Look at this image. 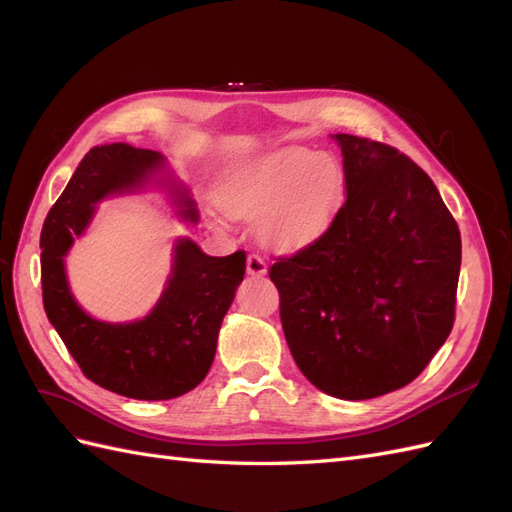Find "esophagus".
Instances as JSON below:
<instances>
[{
	"mask_svg": "<svg viewBox=\"0 0 512 512\" xmlns=\"http://www.w3.org/2000/svg\"><path fill=\"white\" fill-rule=\"evenodd\" d=\"M247 273H250V275H265L267 273L265 258H260L258 254L247 256Z\"/></svg>",
	"mask_w": 512,
	"mask_h": 512,
	"instance_id": "obj_1",
	"label": "esophagus"
}]
</instances>
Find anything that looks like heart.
Here are the masks:
<instances>
[{"label":"heart","instance_id":"1","mask_svg":"<svg viewBox=\"0 0 512 512\" xmlns=\"http://www.w3.org/2000/svg\"><path fill=\"white\" fill-rule=\"evenodd\" d=\"M342 200V168L301 147L275 151L235 168L215 194V205L224 215L258 222L260 239L282 252L318 239Z\"/></svg>","mask_w":512,"mask_h":512}]
</instances>
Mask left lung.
Listing matches in <instances>:
<instances>
[{
  "label": "left lung",
  "instance_id": "obj_1",
  "mask_svg": "<svg viewBox=\"0 0 512 512\" xmlns=\"http://www.w3.org/2000/svg\"><path fill=\"white\" fill-rule=\"evenodd\" d=\"M346 203L269 269L288 348L322 393L361 401L410 384L455 322L457 222L425 170L384 143L335 134Z\"/></svg>",
  "mask_w": 512,
  "mask_h": 512
}]
</instances>
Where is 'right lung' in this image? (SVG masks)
I'll return each mask as SVG.
<instances>
[{"mask_svg": "<svg viewBox=\"0 0 512 512\" xmlns=\"http://www.w3.org/2000/svg\"><path fill=\"white\" fill-rule=\"evenodd\" d=\"M164 162L162 153L126 143L94 147L46 215L40 235L44 312L61 342L91 382L145 401L179 397L205 380L222 320L243 282L245 252L207 256L192 239H179L158 303L145 318L117 324L83 312L70 292L64 256L102 198L141 190ZM170 192L181 218L196 222L188 192L177 183H170Z\"/></svg>", "mask_w": 512, "mask_h": 512, "instance_id": "1", "label": "right lung"}]
</instances>
